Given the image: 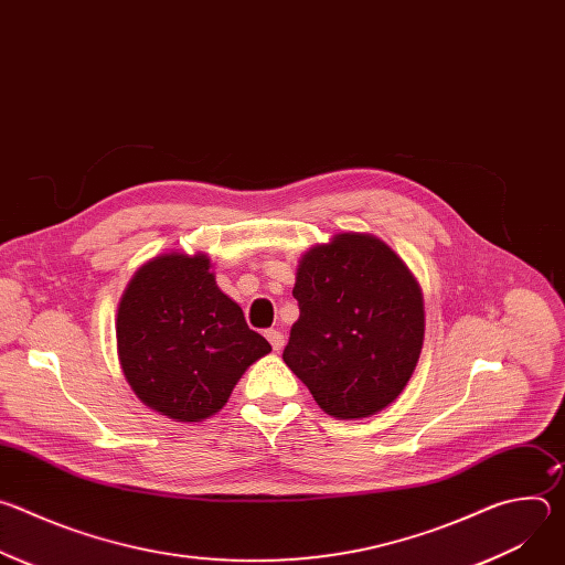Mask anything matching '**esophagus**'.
<instances>
[{
    "label": "esophagus",
    "instance_id": "34e87169",
    "mask_svg": "<svg viewBox=\"0 0 565 565\" xmlns=\"http://www.w3.org/2000/svg\"><path fill=\"white\" fill-rule=\"evenodd\" d=\"M266 338H268V342L273 344V349L275 351H281L284 349V333L281 331H277V329H270V331H266Z\"/></svg>",
    "mask_w": 565,
    "mask_h": 565
}]
</instances>
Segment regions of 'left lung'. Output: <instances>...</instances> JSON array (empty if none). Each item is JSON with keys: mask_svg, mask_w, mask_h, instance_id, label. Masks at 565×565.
<instances>
[{"mask_svg": "<svg viewBox=\"0 0 565 565\" xmlns=\"http://www.w3.org/2000/svg\"><path fill=\"white\" fill-rule=\"evenodd\" d=\"M292 297L299 319L284 362L338 420L386 409L416 371L425 340L420 284L382 238L338 232L308 248Z\"/></svg>", "mask_w": 565, "mask_h": 565, "instance_id": "left-lung-1", "label": "left lung"}]
</instances>
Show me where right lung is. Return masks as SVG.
<instances>
[{"label": "right lung", "instance_id": "obj_1", "mask_svg": "<svg viewBox=\"0 0 565 565\" xmlns=\"http://www.w3.org/2000/svg\"><path fill=\"white\" fill-rule=\"evenodd\" d=\"M118 360L131 391L160 416L201 423L273 349L216 286L203 253H166L127 284L116 317Z\"/></svg>", "mask_w": 565, "mask_h": 565}]
</instances>
